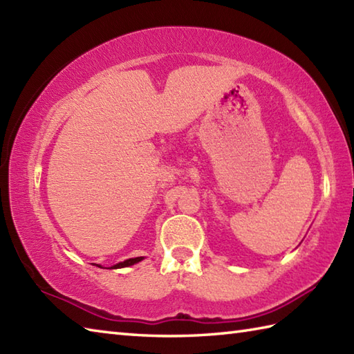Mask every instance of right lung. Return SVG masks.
<instances>
[{
    "mask_svg": "<svg viewBox=\"0 0 354 354\" xmlns=\"http://www.w3.org/2000/svg\"><path fill=\"white\" fill-rule=\"evenodd\" d=\"M142 259L145 257H135V259H127V260H124V261H120V263H117V265H114V266H111V268H106V269H120V268H127V266H132V265H135V263H138V261H141ZM93 265H95V263H93ZM97 268H103L102 265H95Z\"/></svg>",
    "mask_w": 354,
    "mask_h": 354,
    "instance_id": "obj_1",
    "label": "right lung"
}]
</instances>
